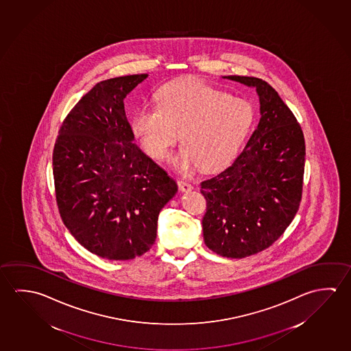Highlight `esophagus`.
Here are the masks:
<instances>
[{
  "label": "esophagus",
  "instance_id": "obj_1",
  "mask_svg": "<svg viewBox=\"0 0 351 351\" xmlns=\"http://www.w3.org/2000/svg\"><path fill=\"white\" fill-rule=\"evenodd\" d=\"M178 189L181 192H190L192 191V184L190 182H187V181H184V180H178Z\"/></svg>",
  "mask_w": 351,
  "mask_h": 351
}]
</instances>
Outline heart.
Returning a JSON list of instances; mask_svg holds the SVG:
<instances>
[{
	"label": "heart",
	"mask_w": 351,
	"mask_h": 351,
	"mask_svg": "<svg viewBox=\"0 0 351 351\" xmlns=\"http://www.w3.org/2000/svg\"><path fill=\"white\" fill-rule=\"evenodd\" d=\"M254 121L252 104L195 78L167 83L158 103L145 105L132 117V131L150 156L165 160L178 142L184 147L175 164L189 173L228 165L247 138Z\"/></svg>",
	"instance_id": "obj_1"
}]
</instances>
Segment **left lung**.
<instances>
[{
    "instance_id": "8db88e82",
    "label": "left lung",
    "mask_w": 351,
    "mask_h": 351,
    "mask_svg": "<svg viewBox=\"0 0 351 351\" xmlns=\"http://www.w3.org/2000/svg\"><path fill=\"white\" fill-rule=\"evenodd\" d=\"M226 78L256 88L261 120L230 167L202 181L207 201L202 225L213 252L245 258L271 246L295 218L306 148L299 122L273 86L256 77Z\"/></svg>"
}]
</instances>
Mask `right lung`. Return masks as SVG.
<instances>
[{"mask_svg": "<svg viewBox=\"0 0 351 351\" xmlns=\"http://www.w3.org/2000/svg\"><path fill=\"white\" fill-rule=\"evenodd\" d=\"M148 75L99 82L75 104L52 153L61 219L88 251L126 261L147 252L178 184L133 142L123 99Z\"/></svg>", "mask_w": 351, "mask_h": 351, "instance_id": "obj_1", "label": "right lung"}]
</instances>
